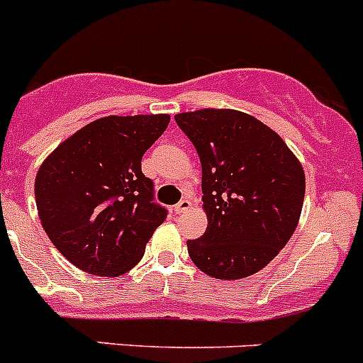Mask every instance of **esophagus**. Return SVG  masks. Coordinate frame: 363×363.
Instances as JSON below:
<instances>
[{
    "label": "esophagus",
    "instance_id": "esophagus-1",
    "mask_svg": "<svg viewBox=\"0 0 363 363\" xmlns=\"http://www.w3.org/2000/svg\"><path fill=\"white\" fill-rule=\"evenodd\" d=\"M189 208H191V202H189L188 199H182V201L179 202L177 206H175V208H174V211L177 213V215H181V213H186V211H188Z\"/></svg>",
    "mask_w": 363,
    "mask_h": 363
}]
</instances>
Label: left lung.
Segmentation results:
<instances>
[{"instance_id": "left-lung-1", "label": "left lung", "mask_w": 363, "mask_h": 363, "mask_svg": "<svg viewBox=\"0 0 363 363\" xmlns=\"http://www.w3.org/2000/svg\"><path fill=\"white\" fill-rule=\"evenodd\" d=\"M202 164L208 229L188 240L191 262L216 279L262 270L286 245L299 222L304 172L279 135L231 109L175 116Z\"/></svg>"}]
</instances>
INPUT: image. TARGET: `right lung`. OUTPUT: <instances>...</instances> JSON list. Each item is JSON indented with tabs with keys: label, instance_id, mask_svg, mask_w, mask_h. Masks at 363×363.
<instances>
[{
	"label": "right lung",
	"instance_id": "1",
	"mask_svg": "<svg viewBox=\"0 0 363 363\" xmlns=\"http://www.w3.org/2000/svg\"><path fill=\"white\" fill-rule=\"evenodd\" d=\"M168 121V114L100 118L59 145L37 172L44 231L84 272L125 274L164 222L168 211L154 201L141 157Z\"/></svg>",
	"mask_w": 363,
	"mask_h": 363
}]
</instances>
